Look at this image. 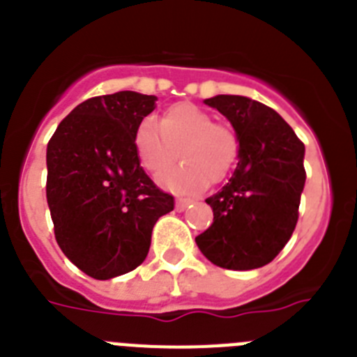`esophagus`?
<instances>
[{
    "mask_svg": "<svg viewBox=\"0 0 357 357\" xmlns=\"http://www.w3.org/2000/svg\"><path fill=\"white\" fill-rule=\"evenodd\" d=\"M193 198H176V204H175V207H176V211H184L185 207L189 206V204H193Z\"/></svg>",
    "mask_w": 357,
    "mask_h": 357,
    "instance_id": "obj_1",
    "label": "esophagus"
}]
</instances>
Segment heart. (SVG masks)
I'll return each mask as SVG.
<instances>
[{
    "mask_svg": "<svg viewBox=\"0 0 357 357\" xmlns=\"http://www.w3.org/2000/svg\"><path fill=\"white\" fill-rule=\"evenodd\" d=\"M134 146L141 166L159 175L176 158L183 162L159 176V184L173 193H197L222 182L238 159V137L229 127L193 103H175L159 125L143 119L134 132Z\"/></svg>",
    "mask_w": 357,
    "mask_h": 357,
    "instance_id": "heart-1",
    "label": "heart"
}]
</instances>
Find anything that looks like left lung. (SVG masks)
<instances>
[{"label":"left lung","instance_id":"1","mask_svg":"<svg viewBox=\"0 0 357 357\" xmlns=\"http://www.w3.org/2000/svg\"><path fill=\"white\" fill-rule=\"evenodd\" d=\"M204 103L229 119L239 150L229 182L206 200L213 225L195 241L216 266L261 268L275 259L295 230L305 148L275 110L252 98L218 94Z\"/></svg>","mask_w":357,"mask_h":357}]
</instances>
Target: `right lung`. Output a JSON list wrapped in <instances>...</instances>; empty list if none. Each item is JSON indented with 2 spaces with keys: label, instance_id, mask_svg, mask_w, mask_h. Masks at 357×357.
<instances>
[{
  "label": "right lung",
  "instance_id": "add662e5",
  "mask_svg": "<svg viewBox=\"0 0 357 357\" xmlns=\"http://www.w3.org/2000/svg\"><path fill=\"white\" fill-rule=\"evenodd\" d=\"M155 102L135 91L85 100L48 143L46 198L56 243L93 279L139 266L153 225L175 207L144 173L134 146L135 128Z\"/></svg>",
  "mask_w": 357,
  "mask_h": 357
}]
</instances>
